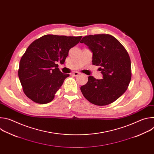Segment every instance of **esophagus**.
Masks as SVG:
<instances>
[{"label": "esophagus", "mask_w": 154, "mask_h": 154, "mask_svg": "<svg viewBox=\"0 0 154 154\" xmlns=\"http://www.w3.org/2000/svg\"><path fill=\"white\" fill-rule=\"evenodd\" d=\"M79 74H80V73H79V72H73V73H72V75H73L74 76H75V77L78 76Z\"/></svg>", "instance_id": "34e87169"}]
</instances>
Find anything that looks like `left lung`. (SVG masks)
<instances>
[{"label": "left lung", "instance_id": "8db88e82", "mask_svg": "<svg viewBox=\"0 0 154 154\" xmlns=\"http://www.w3.org/2000/svg\"><path fill=\"white\" fill-rule=\"evenodd\" d=\"M93 52V64L99 66L103 79L88 77L80 87L83 96L99 106L112 103L127 90L131 80V61L122 44L108 34L85 36L80 41Z\"/></svg>", "mask_w": 154, "mask_h": 154}]
</instances>
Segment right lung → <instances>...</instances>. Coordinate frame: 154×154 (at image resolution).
<instances>
[{
	"instance_id": "obj_1",
	"label": "right lung",
	"mask_w": 154,
	"mask_h": 154,
	"mask_svg": "<svg viewBox=\"0 0 154 154\" xmlns=\"http://www.w3.org/2000/svg\"><path fill=\"white\" fill-rule=\"evenodd\" d=\"M82 36L46 35L34 41L22 57L18 76L25 94L33 102H51L69 74L62 73L58 63L64 64L69 51Z\"/></svg>"
}]
</instances>
